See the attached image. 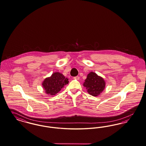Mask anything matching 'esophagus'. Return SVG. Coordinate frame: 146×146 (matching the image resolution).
I'll use <instances>...</instances> for the list:
<instances>
[{"mask_svg":"<svg viewBox=\"0 0 146 146\" xmlns=\"http://www.w3.org/2000/svg\"><path fill=\"white\" fill-rule=\"evenodd\" d=\"M79 79H80V77H79L78 76L74 77V79H76V80H79Z\"/></svg>","mask_w":146,"mask_h":146,"instance_id":"1","label":"esophagus"}]
</instances>
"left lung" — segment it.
I'll return each instance as SVG.
<instances>
[{
    "label": "left lung",
    "mask_w": 146,
    "mask_h": 146,
    "mask_svg": "<svg viewBox=\"0 0 146 146\" xmlns=\"http://www.w3.org/2000/svg\"><path fill=\"white\" fill-rule=\"evenodd\" d=\"M87 91L90 95L94 96H99L105 88L106 82L104 78L96 73L91 72L88 74L83 84Z\"/></svg>",
    "instance_id": "left-lung-1"
}]
</instances>
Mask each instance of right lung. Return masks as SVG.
<instances>
[{
  "mask_svg": "<svg viewBox=\"0 0 146 146\" xmlns=\"http://www.w3.org/2000/svg\"><path fill=\"white\" fill-rule=\"evenodd\" d=\"M68 82V79L57 72L53 73L50 77L45 78L42 83V86L47 94L54 96Z\"/></svg>",
  "mask_w": 146,
  "mask_h": 146,
  "instance_id": "right-lung-1",
  "label": "right lung"
}]
</instances>
